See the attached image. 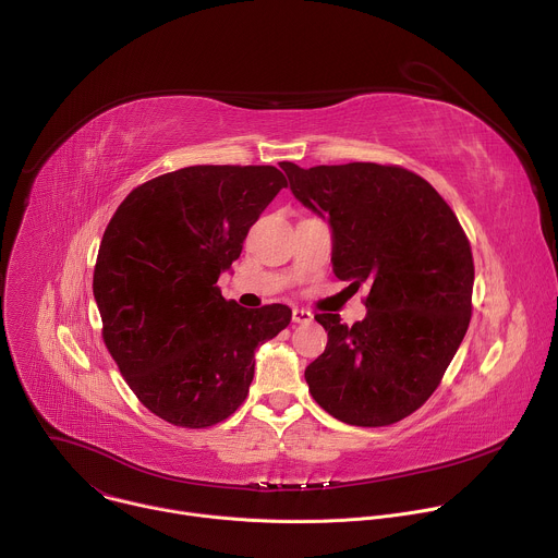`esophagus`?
I'll use <instances>...</instances> for the list:
<instances>
[{
    "instance_id": "esophagus-1",
    "label": "esophagus",
    "mask_w": 558,
    "mask_h": 558,
    "mask_svg": "<svg viewBox=\"0 0 558 558\" xmlns=\"http://www.w3.org/2000/svg\"><path fill=\"white\" fill-rule=\"evenodd\" d=\"M291 320H293L295 325H308V323L313 320V313H308V311H304V308H293V311H291Z\"/></svg>"
}]
</instances>
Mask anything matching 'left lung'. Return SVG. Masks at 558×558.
I'll list each match as a JSON object with an SVG mask.
<instances>
[{
	"instance_id": "obj_1",
	"label": "left lung",
	"mask_w": 558,
	"mask_h": 558,
	"mask_svg": "<svg viewBox=\"0 0 558 558\" xmlns=\"http://www.w3.org/2000/svg\"><path fill=\"white\" fill-rule=\"evenodd\" d=\"M293 196L329 218L333 271L368 287L362 323L317 313L329 333L304 379L336 420L377 428L415 413L441 384L472 315L474 263L450 205L400 166L308 170L284 161Z\"/></svg>"
}]
</instances>
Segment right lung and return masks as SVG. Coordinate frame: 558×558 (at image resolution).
<instances>
[{
  "mask_svg": "<svg viewBox=\"0 0 558 558\" xmlns=\"http://www.w3.org/2000/svg\"><path fill=\"white\" fill-rule=\"evenodd\" d=\"M287 187L274 166H192L134 187L110 218L93 291L104 344L138 402L181 428H207L245 402L254 351L291 308H245L218 276Z\"/></svg>",
  "mask_w": 558,
  "mask_h": 558,
  "instance_id": "add662e5",
  "label": "right lung"
}]
</instances>
